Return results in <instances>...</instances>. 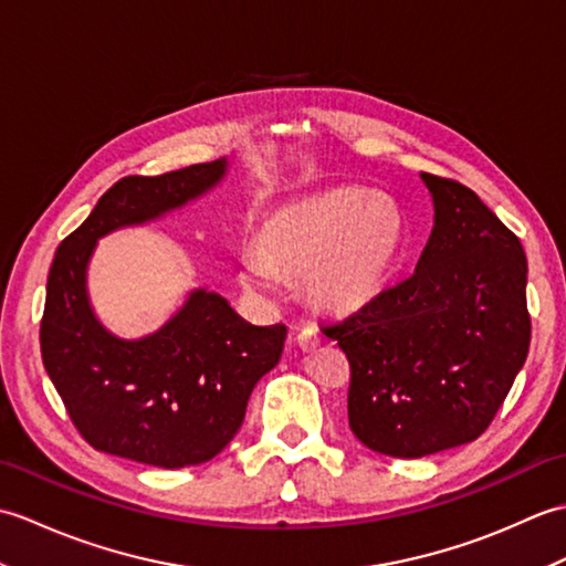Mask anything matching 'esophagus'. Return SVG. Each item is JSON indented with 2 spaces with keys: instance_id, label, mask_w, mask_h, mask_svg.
<instances>
[{
  "instance_id": "1",
  "label": "esophagus",
  "mask_w": 566,
  "mask_h": 566,
  "mask_svg": "<svg viewBox=\"0 0 566 566\" xmlns=\"http://www.w3.org/2000/svg\"><path fill=\"white\" fill-rule=\"evenodd\" d=\"M296 343H298V347H302L304 353L316 350V347L321 345V331L316 326H304L302 331H298V335H296Z\"/></svg>"
}]
</instances>
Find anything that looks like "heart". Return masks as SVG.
Segmentation results:
<instances>
[{
	"label": "heart",
	"instance_id": "heart-1",
	"mask_svg": "<svg viewBox=\"0 0 566 566\" xmlns=\"http://www.w3.org/2000/svg\"><path fill=\"white\" fill-rule=\"evenodd\" d=\"M406 213L367 187H333L270 213L260 252L243 258V282L268 290L274 270L304 272L316 304L355 311L377 298L406 248Z\"/></svg>",
	"mask_w": 566,
	"mask_h": 566
}]
</instances>
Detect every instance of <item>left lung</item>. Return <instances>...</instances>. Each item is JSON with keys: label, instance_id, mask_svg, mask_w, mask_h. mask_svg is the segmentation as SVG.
<instances>
[{"label": "left lung", "instance_id": "1", "mask_svg": "<svg viewBox=\"0 0 566 566\" xmlns=\"http://www.w3.org/2000/svg\"><path fill=\"white\" fill-rule=\"evenodd\" d=\"M420 179L436 216L416 272L323 328L350 359L357 440L403 460L482 436L531 347L521 240L472 189Z\"/></svg>", "mask_w": 566, "mask_h": 566}]
</instances>
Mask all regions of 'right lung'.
<instances>
[{"mask_svg":"<svg viewBox=\"0 0 566 566\" xmlns=\"http://www.w3.org/2000/svg\"><path fill=\"white\" fill-rule=\"evenodd\" d=\"M226 175L228 158L160 177H124L55 252L41 355L72 423L94 450L163 469L209 462L243 423L255 384L280 363L282 323L252 326L203 286L136 340L118 338L94 314L87 272L99 240L187 207Z\"/></svg>","mask_w":566,"mask_h":566,"instance_id":"right-lung-1","label":"right lung"}]
</instances>
